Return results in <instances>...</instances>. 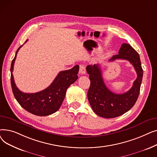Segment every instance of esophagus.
Instances as JSON below:
<instances>
[{
    "label": "esophagus",
    "mask_w": 157,
    "mask_h": 157,
    "mask_svg": "<svg viewBox=\"0 0 157 157\" xmlns=\"http://www.w3.org/2000/svg\"><path fill=\"white\" fill-rule=\"evenodd\" d=\"M79 73L81 75H83L86 73V69L84 65H80L79 66Z\"/></svg>",
    "instance_id": "obj_1"
}]
</instances>
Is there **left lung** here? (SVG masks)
<instances>
[{
    "label": "left lung",
    "instance_id": "1",
    "mask_svg": "<svg viewBox=\"0 0 157 157\" xmlns=\"http://www.w3.org/2000/svg\"><path fill=\"white\" fill-rule=\"evenodd\" d=\"M118 59L129 61L137 75L132 88L121 94L113 93L105 86L99 65H89L86 67L90 80L87 94L89 103L97 115L105 118H116L129 111L136 102L140 92L143 70L138 53L130 44L123 43L118 54L114 55L109 61Z\"/></svg>",
    "mask_w": 157,
    "mask_h": 157
}]
</instances>
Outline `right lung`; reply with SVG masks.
<instances>
[{"mask_svg":"<svg viewBox=\"0 0 157 157\" xmlns=\"http://www.w3.org/2000/svg\"><path fill=\"white\" fill-rule=\"evenodd\" d=\"M22 46L16 51L11 65V84L14 96L20 105L28 112L40 117L50 115L59 109L67 89L78 79L79 65L60 72L53 83L42 91L33 94L23 93L16 86L12 73L16 55Z\"/></svg>","mask_w":157,"mask_h":157,"instance_id":"obj_1","label":"right lung"}]
</instances>
